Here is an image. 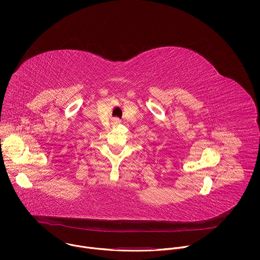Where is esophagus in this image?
Here are the masks:
<instances>
[{"label": "esophagus", "mask_w": 260, "mask_h": 260, "mask_svg": "<svg viewBox=\"0 0 260 260\" xmlns=\"http://www.w3.org/2000/svg\"><path fill=\"white\" fill-rule=\"evenodd\" d=\"M112 125H117L120 123V120L118 118H113L111 121Z\"/></svg>", "instance_id": "obj_1"}]
</instances>
